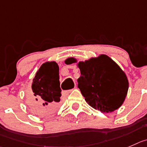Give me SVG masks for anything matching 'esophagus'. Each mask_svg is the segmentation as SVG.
I'll use <instances>...</instances> for the list:
<instances>
[{"label":"esophagus","mask_w":147,"mask_h":147,"mask_svg":"<svg viewBox=\"0 0 147 147\" xmlns=\"http://www.w3.org/2000/svg\"><path fill=\"white\" fill-rule=\"evenodd\" d=\"M73 91V89H70V90H65V91H63L62 92V95L63 96H66L68 94H69L71 92Z\"/></svg>","instance_id":"34e87169"}]
</instances>
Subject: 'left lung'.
<instances>
[{"label":"left lung","mask_w":147,"mask_h":147,"mask_svg":"<svg viewBox=\"0 0 147 147\" xmlns=\"http://www.w3.org/2000/svg\"><path fill=\"white\" fill-rule=\"evenodd\" d=\"M66 64L76 63L68 58ZM81 76L78 87L86 102L102 113H109L119 108L125 100L128 81L125 73L110 57L101 55L84 62H79Z\"/></svg>","instance_id":"1"}]
</instances>
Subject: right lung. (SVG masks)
<instances>
[{"mask_svg": "<svg viewBox=\"0 0 147 147\" xmlns=\"http://www.w3.org/2000/svg\"><path fill=\"white\" fill-rule=\"evenodd\" d=\"M32 89L33 92L27 95L29 107L40 115L54 111L61 97L58 64L54 61L43 63L36 73Z\"/></svg>", "mask_w": 147, "mask_h": 147, "instance_id": "obj_1", "label": "right lung"}]
</instances>
